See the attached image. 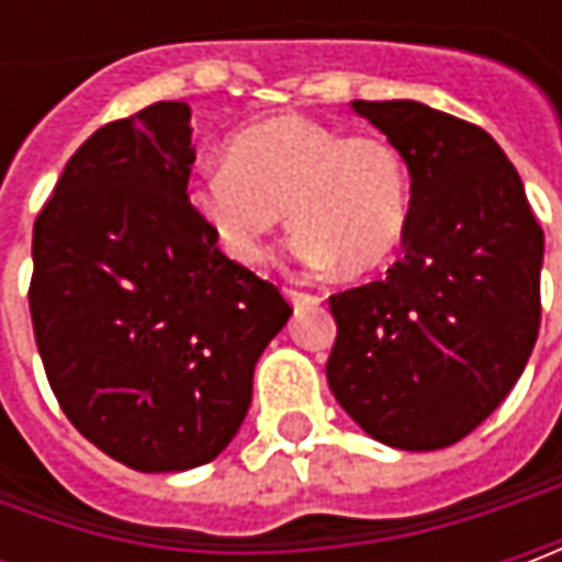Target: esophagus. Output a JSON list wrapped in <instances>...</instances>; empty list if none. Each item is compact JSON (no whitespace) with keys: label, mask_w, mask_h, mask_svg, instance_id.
I'll use <instances>...</instances> for the list:
<instances>
[{"label":"esophagus","mask_w":562,"mask_h":562,"mask_svg":"<svg viewBox=\"0 0 562 562\" xmlns=\"http://www.w3.org/2000/svg\"><path fill=\"white\" fill-rule=\"evenodd\" d=\"M284 296L291 300L293 306H315V303H318V296H315V293L296 291V288H284Z\"/></svg>","instance_id":"34e87169"}]
</instances>
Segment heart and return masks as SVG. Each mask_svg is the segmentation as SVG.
Instances as JSON below:
<instances>
[{
    "label": "heart",
    "mask_w": 562,
    "mask_h": 562,
    "mask_svg": "<svg viewBox=\"0 0 562 562\" xmlns=\"http://www.w3.org/2000/svg\"><path fill=\"white\" fill-rule=\"evenodd\" d=\"M227 162L187 184V200L212 240L237 266H262L284 222L293 259L306 269L344 266L362 274L384 266L406 237L413 178L381 134H347L306 115H278L237 131Z\"/></svg>",
    "instance_id": "b5f03b06"
}]
</instances>
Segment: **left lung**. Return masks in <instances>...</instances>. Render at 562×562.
I'll use <instances>...</instances> for the list:
<instances>
[{
	"mask_svg": "<svg viewBox=\"0 0 562 562\" xmlns=\"http://www.w3.org/2000/svg\"><path fill=\"white\" fill-rule=\"evenodd\" d=\"M350 105L403 153L413 215L387 278L328 296L325 375L375 441L441 450L479 428L529 362L544 231L487 131L413 99Z\"/></svg>",
	"mask_w": 562,
	"mask_h": 562,
	"instance_id": "8db88e82",
	"label": "left lung"
}]
</instances>
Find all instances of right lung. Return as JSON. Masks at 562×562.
Returning a JSON list of instances; mask_svg holds the SVG:
<instances>
[{
    "label": "right lung",
    "instance_id": "1",
    "mask_svg": "<svg viewBox=\"0 0 562 562\" xmlns=\"http://www.w3.org/2000/svg\"><path fill=\"white\" fill-rule=\"evenodd\" d=\"M190 105L99 127L33 222V337L77 431L137 472L215 460L252 369L291 318L281 291L227 259L187 200Z\"/></svg>",
    "mask_w": 562,
    "mask_h": 562
}]
</instances>
